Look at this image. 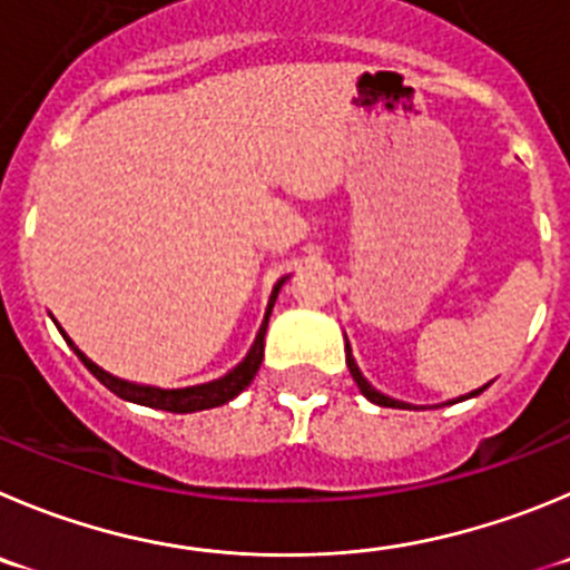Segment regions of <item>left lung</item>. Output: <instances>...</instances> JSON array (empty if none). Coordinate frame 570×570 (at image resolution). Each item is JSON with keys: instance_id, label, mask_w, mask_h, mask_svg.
<instances>
[{"instance_id": "8db88e82", "label": "left lung", "mask_w": 570, "mask_h": 570, "mask_svg": "<svg viewBox=\"0 0 570 570\" xmlns=\"http://www.w3.org/2000/svg\"><path fill=\"white\" fill-rule=\"evenodd\" d=\"M345 363H348L351 376H354V382H357V387H360V391H363V396H365V399H371V402H374V405H382V407H411V405H405V402H396V399L385 396V393H380V391H376V387H371V385H368V380H365V376L360 374L357 363H354V357H351L348 343H345ZM481 391H483V387H481ZM481 391H472L470 396H478V393H481Z\"/></svg>"}]
</instances>
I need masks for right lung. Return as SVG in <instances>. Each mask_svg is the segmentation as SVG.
Returning <instances> with one entry per match:
<instances>
[{
    "label": "right lung",
    "instance_id": "1",
    "mask_svg": "<svg viewBox=\"0 0 570 570\" xmlns=\"http://www.w3.org/2000/svg\"><path fill=\"white\" fill-rule=\"evenodd\" d=\"M284 281L286 278H281L278 284H275L273 297H269V306H267V317H264V323H261L258 337H255L253 348H249V354L244 357V363H238L236 368L230 371V374L222 376V380H216V382H207V385L179 387V391H163V387L131 385V382L117 380V376L106 374L104 368H98L92 360L83 357L81 351L76 348V343H72L69 337H67V343L72 345V351L78 354V360L87 365L89 374H92L98 382H104V385L109 387L111 393H117L120 399H126V402H135V405H146V407H157V411H168V413H194V411H207V407H219V405H225V402H230V399H236L238 393H242L244 387L253 382V376L258 374L261 360H264V334H267L269 315H273L275 297H278V289L284 286Z\"/></svg>",
    "mask_w": 570,
    "mask_h": 570
}]
</instances>
